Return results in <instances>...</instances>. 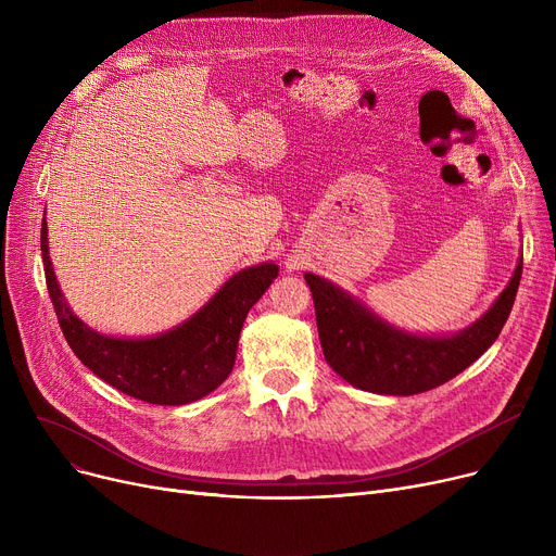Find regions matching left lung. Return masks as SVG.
Listing matches in <instances>:
<instances>
[{
	"instance_id": "obj_1",
	"label": "left lung",
	"mask_w": 556,
	"mask_h": 556,
	"mask_svg": "<svg viewBox=\"0 0 556 556\" xmlns=\"http://www.w3.org/2000/svg\"><path fill=\"white\" fill-rule=\"evenodd\" d=\"M522 275V256L495 304L451 338H421L394 329L331 281L306 273L317 333L327 363L346 383L376 394L410 396L440 388L476 363L501 336Z\"/></svg>"
}]
</instances>
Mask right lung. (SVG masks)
<instances>
[{
	"mask_svg": "<svg viewBox=\"0 0 556 556\" xmlns=\"http://www.w3.org/2000/svg\"><path fill=\"white\" fill-rule=\"evenodd\" d=\"M40 248L49 298L72 352L112 388L155 405L198 401L225 381L237 361L248 311L279 273L275 263H258L229 277L185 325L155 338H112L92 331L67 306L49 258L47 223Z\"/></svg>",
	"mask_w": 556,
	"mask_h": 556,
	"instance_id": "right-lung-1",
	"label": "right lung"
}]
</instances>
